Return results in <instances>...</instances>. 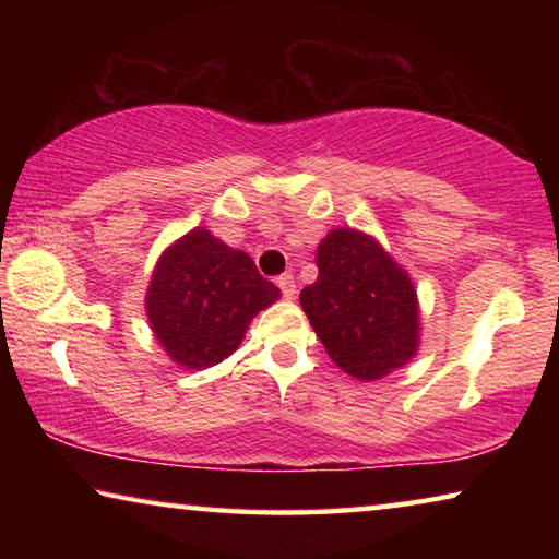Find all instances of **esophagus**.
Listing matches in <instances>:
<instances>
[{
	"instance_id": "esophagus-1",
	"label": "esophagus",
	"mask_w": 559,
	"mask_h": 559,
	"mask_svg": "<svg viewBox=\"0 0 559 559\" xmlns=\"http://www.w3.org/2000/svg\"><path fill=\"white\" fill-rule=\"evenodd\" d=\"M276 286L281 288L283 298H296V281H293L290 273H283V276H278Z\"/></svg>"
}]
</instances>
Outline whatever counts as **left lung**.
Returning <instances> with one entry per match:
<instances>
[{
    "label": "left lung",
    "mask_w": 559,
    "mask_h": 559,
    "mask_svg": "<svg viewBox=\"0 0 559 559\" xmlns=\"http://www.w3.org/2000/svg\"><path fill=\"white\" fill-rule=\"evenodd\" d=\"M316 263L318 281L300 290V306L340 370L372 382L409 362L419 300L400 263L370 234L345 226L320 241Z\"/></svg>",
    "instance_id": "8db88e82"
}]
</instances>
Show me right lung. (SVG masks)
<instances>
[{
  "mask_svg": "<svg viewBox=\"0 0 559 559\" xmlns=\"http://www.w3.org/2000/svg\"><path fill=\"white\" fill-rule=\"evenodd\" d=\"M278 298L249 253L197 226L159 257L145 308L165 353L187 370H204L229 357L251 320Z\"/></svg>",
  "mask_w": 559,
  "mask_h": 559,
  "instance_id": "obj_1",
  "label": "right lung"
}]
</instances>
